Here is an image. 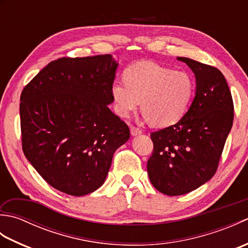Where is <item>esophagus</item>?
<instances>
[{
  "label": "esophagus",
  "mask_w": 248,
  "mask_h": 248,
  "mask_svg": "<svg viewBox=\"0 0 248 248\" xmlns=\"http://www.w3.org/2000/svg\"><path fill=\"white\" fill-rule=\"evenodd\" d=\"M130 131H131V134H132L133 136H136V135H140V134H141V130H140V129H139V128L134 127V125H131Z\"/></svg>",
  "instance_id": "34e87169"
}]
</instances>
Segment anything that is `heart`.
<instances>
[{
	"label": "heart",
	"mask_w": 248,
	"mask_h": 248,
	"mask_svg": "<svg viewBox=\"0 0 248 248\" xmlns=\"http://www.w3.org/2000/svg\"><path fill=\"white\" fill-rule=\"evenodd\" d=\"M114 108L120 117L140 105L155 127L178 123L188 108L194 82L184 71H173L154 62H140L124 71V80H116L110 88Z\"/></svg>",
	"instance_id": "b5f03b06"
}]
</instances>
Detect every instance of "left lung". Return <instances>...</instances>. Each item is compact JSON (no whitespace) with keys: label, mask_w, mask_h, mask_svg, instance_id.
<instances>
[{"label":"left lung","mask_w":248,"mask_h":248,"mask_svg":"<svg viewBox=\"0 0 248 248\" xmlns=\"http://www.w3.org/2000/svg\"><path fill=\"white\" fill-rule=\"evenodd\" d=\"M195 73L196 93L177 124L150 134L154 151L147 163L157 191L178 196L194 191L217 170L233 123V101L217 68L187 57H177Z\"/></svg>","instance_id":"1"}]
</instances>
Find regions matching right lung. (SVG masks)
Segmentation results:
<instances>
[{
  "label": "right lung",
  "mask_w": 248,
  "mask_h": 248,
  "mask_svg": "<svg viewBox=\"0 0 248 248\" xmlns=\"http://www.w3.org/2000/svg\"><path fill=\"white\" fill-rule=\"evenodd\" d=\"M118 62L112 55L49 62L20 97L22 149L37 172L59 191L83 196L108 176L116 149L130 139L108 105Z\"/></svg>",
  "instance_id": "add662e5"
}]
</instances>
